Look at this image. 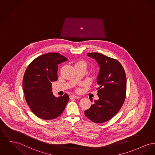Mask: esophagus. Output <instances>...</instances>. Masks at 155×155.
I'll return each mask as SVG.
<instances>
[{
    "mask_svg": "<svg viewBox=\"0 0 155 155\" xmlns=\"http://www.w3.org/2000/svg\"><path fill=\"white\" fill-rule=\"evenodd\" d=\"M70 98H79V97H78L77 95H71L70 96Z\"/></svg>",
    "mask_w": 155,
    "mask_h": 155,
    "instance_id": "obj_1",
    "label": "esophagus"
}]
</instances>
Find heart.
Here are the masks:
<instances>
[{
    "instance_id": "1",
    "label": "heart",
    "mask_w": 155,
    "mask_h": 155,
    "mask_svg": "<svg viewBox=\"0 0 155 155\" xmlns=\"http://www.w3.org/2000/svg\"><path fill=\"white\" fill-rule=\"evenodd\" d=\"M79 63H84V64H85L84 62L83 61H79V62H77L76 64H79Z\"/></svg>"
}]
</instances>
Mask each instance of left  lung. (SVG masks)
Here are the masks:
<instances>
[{
  "label": "left lung",
  "mask_w": 155,
  "mask_h": 155,
  "mask_svg": "<svg viewBox=\"0 0 155 155\" xmlns=\"http://www.w3.org/2000/svg\"><path fill=\"white\" fill-rule=\"evenodd\" d=\"M95 60L100 67L97 83L99 99L84 111L92 122L101 124L114 117L122 107L125 99L127 77L118 60L98 53H87Z\"/></svg>",
  "instance_id": "left-lung-1"
}]
</instances>
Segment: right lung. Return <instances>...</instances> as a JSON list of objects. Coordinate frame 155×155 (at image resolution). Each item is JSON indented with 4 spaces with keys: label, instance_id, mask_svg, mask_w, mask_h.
<instances>
[{
    "label": "right lung",
    "instance_id": "right-lung-1",
    "mask_svg": "<svg viewBox=\"0 0 155 155\" xmlns=\"http://www.w3.org/2000/svg\"><path fill=\"white\" fill-rule=\"evenodd\" d=\"M56 53L41 55L28 66L23 79L25 99L31 111L40 118L50 120L59 117L64 111L69 96L56 98L52 92V82L58 79V65L67 61Z\"/></svg>",
    "mask_w": 155,
    "mask_h": 155
}]
</instances>
